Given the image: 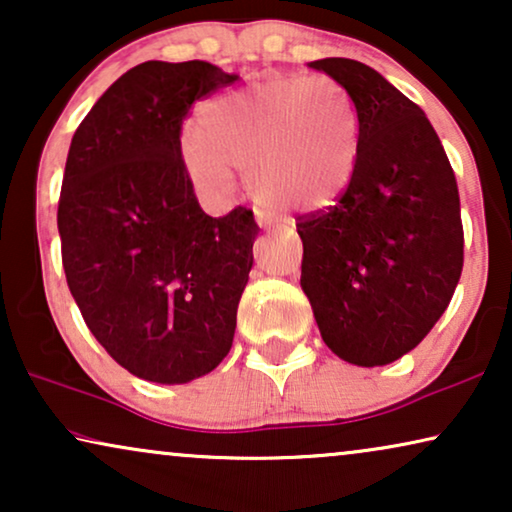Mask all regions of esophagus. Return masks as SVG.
I'll return each instance as SVG.
<instances>
[{"instance_id": "obj_1", "label": "esophagus", "mask_w": 512, "mask_h": 512, "mask_svg": "<svg viewBox=\"0 0 512 512\" xmlns=\"http://www.w3.org/2000/svg\"><path fill=\"white\" fill-rule=\"evenodd\" d=\"M258 226L265 228V230H270V228H275V221L265 219V216H258Z\"/></svg>"}]
</instances>
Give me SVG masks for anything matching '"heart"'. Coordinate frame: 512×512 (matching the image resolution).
<instances>
[{
    "label": "heart",
    "instance_id": "1",
    "mask_svg": "<svg viewBox=\"0 0 512 512\" xmlns=\"http://www.w3.org/2000/svg\"><path fill=\"white\" fill-rule=\"evenodd\" d=\"M359 149V109L340 81L277 74L205 104L200 135L181 137V165L209 200L233 193L240 167L263 205L321 212L349 191Z\"/></svg>",
    "mask_w": 512,
    "mask_h": 512
}]
</instances>
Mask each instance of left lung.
I'll return each mask as SVG.
<instances>
[{"label":"left lung","instance_id":"8db88e82","mask_svg":"<svg viewBox=\"0 0 512 512\" xmlns=\"http://www.w3.org/2000/svg\"><path fill=\"white\" fill-rule=\"evenodd\" d=\"M349 90L361 149L349 191L300 216L303 286L333 354L373 368L401 359L450 305L464 268L457 179L429 118L380 72L310 62Z\"/></svg>","mask_w":512,"mask_h":512}]
</instances>
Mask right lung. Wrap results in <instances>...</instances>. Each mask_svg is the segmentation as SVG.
Listing matches in <instances>:
<instances>
[{
	"instance_id": "1",
	"label": "right lung",
	"mask_w": 512,
	"mask_h": 512,
	"mask_svg": "<svg viewBox=\"0 0 512 512\" xmlns=\"http://www.w3.org/2000/svg\"><path fill=\"white\" fill-rule=\"evenodd\" d=\"M240 76L205 60L132 67L72 137L58 205L62 268L90 333L132 375L186 384L233 347L258 226L202 212L181 165L193 102Z\"/></svg>"
}]
</instances>
